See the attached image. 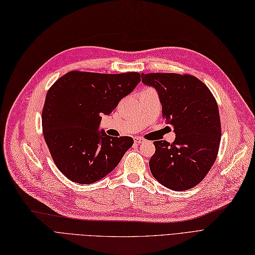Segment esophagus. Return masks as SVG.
<instances>
[{
	"instance_id": "esophagus-1",
	"label": "esophagus",
	"mask_w": 255,
	"mask_h": 255,
	"mask_svg": "<svg viewBox=\"0 0 255 255\" xmlns=\"http://www.w3.org/2000/svg\"><path fill=\"white\" fill-rule=\"evenodd\" d=\"M144 142H145V139H144L143 137H138V136L134 137V143H135V144H142V143H144Z\"/></svg>"
}]
</instances>
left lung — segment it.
Returning a JSON list of instances; mask_svg holds the SVG:
<instances>
[{
    "instance_id": "8db88e82",
    "label": "left lung",
    "mask_w": 255,
    "mask_h": 255,
    "mask_svg": "<svg viewBox=\"0 0 255 255\" xmlns=\"http://www.w3.org/2000/svg\"><path fill=\"white\" fill-rule=\"evenodd\" d=\"M142 82L157 91L163 119L175 132L172 144L153 142L150 171L169 189H190L203 181L218 156L222 133L218 104L193 75L142 73Z\"/></svg>"
}]
</instances>
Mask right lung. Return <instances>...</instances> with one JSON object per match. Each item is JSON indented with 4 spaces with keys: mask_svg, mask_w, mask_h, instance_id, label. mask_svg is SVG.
Instances as JSON below:
<instances>
[{
    "mask_svg": "<svg viewBox=\"0 0 255 255\" xmlns=\"http://www.w3.org/2000/svg\"><path fill=\"white\" fill-rule=\"evenodd\" d=\"M140 81L137 72L119 74L70 71L46 94L42 112L45 142L59 170L73 183L92 184L109 174L132 146L130 136L99 130L102 116Z\"/></svg>",
    "mask_w": 255,
    "mask_h": 255,
    "instance_id": "right-lung-1",
    "label": "right lung"
}]
</instances>
